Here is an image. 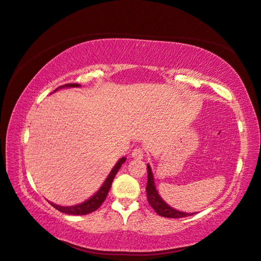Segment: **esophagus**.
Masks as SVG:
<instances>
[{"mask_svg": "<svg viewBox=\"0 0 261 261\" xmlns=\"http://www.w3.org/2000/svg\"><path fill=\"white\" fill-rule=\"evenodd\" d=\"M131 156H132V158H135V159H142L143 156H145V153H143V150L141 148H136L135 150L132 151Z\"/></svg>", "mask_w": 261, "mask_h": 261, "instance_id": "esophagus-1", "label": "esophagus"}]
</instances>
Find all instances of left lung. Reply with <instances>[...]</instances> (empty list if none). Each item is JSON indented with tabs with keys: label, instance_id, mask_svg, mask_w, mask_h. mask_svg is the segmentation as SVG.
I'll list each match as a JSON object with an SVG mask.
<instances>
[{
	"label": "left lung",
	"instance_id": "8db88e82",
	"mask_svg": "<svg viewBox=\"0 0 261 261\" xmlns=\"http://www.w3.org/2000/svg\"><path fill=\"white\" fill-rule=\"evenodd\" d=\"M148 168V181H147V197H148V202L151 205V207L154 210V212L157 214L164 216V218H185V216H191L194 213H185V212H180V211H177L173 207H170L169 205L166 203L164 199L160 197L158 191L156 190V185H154V180H153V175L150 166L149 164L147 165Z\"/></svg>",
	"mask_w": 261,
	"mask_h": 261
}]
</instances>
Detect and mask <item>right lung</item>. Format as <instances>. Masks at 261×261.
<instances>
[{"instance_id":"obj_1","label":"right lung","mask_w":261,"mask_h":261,"mask_svg":"<svg viewBox=\"0 0 261 261\" xmlns=\"http://www.w3.org/2000/svg\"><path fill=\"white\" fill-rule=\"evenodd\" d=\"M80 86H81L80 84H66V85H63V86H59L58 88L80 87ZM58 88H56V90H55V92H56ZM125 159H126L125 157L121 158L119 162L115 164V166L112 168V170H111V173L107 177V179H105V181L103 182V185L101 186V188H99V190L95 194H94V195L91 198H88L87 201L83 202L81 204L73 205V206H60V205L54 204L51 202H49V203H50L55 208L60 211V212L65 213V214L86 215V214H90V213L94 212V211H96L99 206H101L102 203L105 201V198H107L108 194H109V191H110V188H111V185H112V181L114 179V177H115L116 173H118V171H119L122 164L125 162Z\"/></svg>"}]
</instances>
